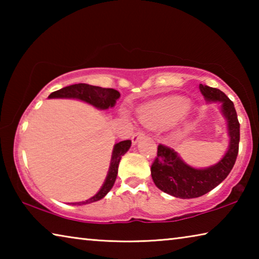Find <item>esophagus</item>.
Returning <instances> with one entry per match:
<instances>
[{
	"mask_svg": "<svg viewBox=\"0 0 259 259\" xmlns=\"http://www.w3.org/2000/svg\"><path fill=\"white\" fill-rule=\"evenodd\" d=\"M143 137H144V134L142 133V131H137V133H135L133 135V137H131V140H133L134 145H136V144H137Z\"/></svg>",
	"mask_w": 259,
	"mask_h": 259,
	"instance_id": "1",
	"label": "esophagus"
}]
</instances>
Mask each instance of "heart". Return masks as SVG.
<instances>
[{
  "instance_id": "heart-1",
  "label": "heart",
  "mask_w": 259,
  "mask_h": 259,
  "mask_svg": "<svg viewBox=\"0 0 259 259\" xmlns=\"http://www.w3.org/2000/svg\"><path fill=\"white\" fill-rule=\"evenodd\" d=\"M190 109V103L179 97L155 100L138 109L139 122L148 128H162L172 124Z\"/></svg>"
}]
</instances>
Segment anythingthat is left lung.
<instances>
[{
	"instance_id": "left-lung-1",
	"label": "left lung",
	"mask_w": 259,
	"mask_h": 259,
	"mask_svg": "<svg viewBox=\"0 0 259 259\" xmlns=\"http://www.w3.org/2000/svg\"><path fill=\"white\" fill-rule=\"evenodd\" d=\"M199 88L207 104H221V114L226 121L229 146L217 163L194 168L186 163L177 152L159 145L157 156L151 168L152 179L159 190L179 199L199 198L218 186L229 176L239 152L240 124L234 104L216 88L203 84Z\"/></svg>"
}]
</instances>
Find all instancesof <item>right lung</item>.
<instances>
[{"instance_id": "obj_1", "label": "right lung", "mask_w": 259, "mask_h": 259, "mask_svg": "<svg viewBox=\"0 0 259 259\" xmlns=\"http://www.w3.org/2000/svg\"><path fill=\"white\" fill-rule=\"evenodd\" d=\"M120 93L115 89H106V88L89 85L85 83H78V84H73L65 87L63 89H59L49 95V99L54 98H66V99H77L83 103H87L91 106L96 107L100 111H106L108 108H113L115 106L117 99L120 98ZM131 146V140H122V142L116 143L113 147L111 163L107 171V176L105 178L104 184L99 191L96 193L94 196L85 201L81 202H73L74 205H83L96 202V201L102 200L106 196L107 193L112 190V187L115 183L117 176V169H119V163L121 157L123 156L126 152L129 151Z\"/></svg>"}]
</instances>
